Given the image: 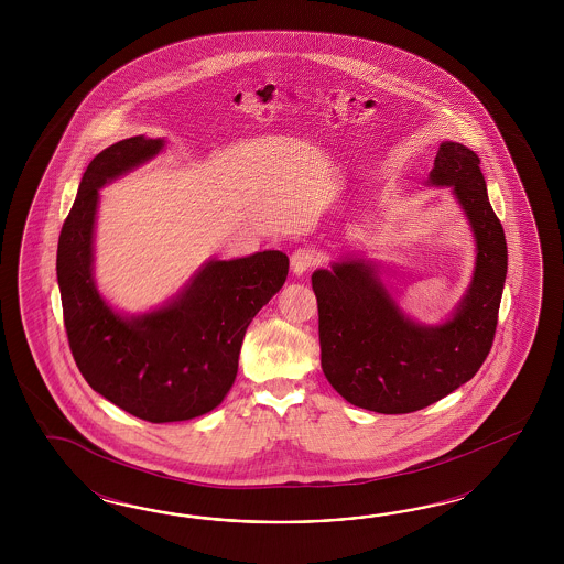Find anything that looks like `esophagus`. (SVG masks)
Returning <instances> with one entry per match:
<instances>
[{"mask_svg":"<svg viewBox=\"0 0 564 564\" xmlns=\"http://www.w3.org/2000/svg\"><path fill=\"white\" fill-rule=\"evenodd\" d=\"M321 264V254L312 248H297L291 254V269L295 274H304L312 269H316Z\"/></svg>","mask_w":564,"mask_h":564,"instance_id":"34e87169","label":"esophagus"}]
</instances>
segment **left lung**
I'll return each instance as SVG.
<instances>
[{
	"label": "left lung",
	"mask_w": 564,
	"mask_h": 564,
	"mask_svg": "<svg viewBox=\"0 0 564 564\" xmlns=\"http://www.w3.org/2000/svg\"><path fill=\"white\" fill-rule=\"evenodd\" d=\"M430 184L453 188L478 243L471 288L448 323L420 326L403 318L364 260L312 274L323 370L333 389L361 410H424L471 380L495 343L509 254L478 154L443 142Z\"/></svg>",
	"instance_id": "left-lung-1"
}]
</instances>
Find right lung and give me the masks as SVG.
<instances>
[{
	"label": "right lung",
	"mask_w": 564,
	"mask_h": 564,
	"mask_svg": "<svg viewBox=\"0 0 564 564\" xmlns=\"http://www.w3.org/2000/svg\"><path fill=\"white\" fill-rule=\"evenodd\" d=\"M163 147L126 138L86 167L59 234L57 283L69 351L86 382L120 410L165 424L215 410L238 375L239 347L258 310L290 273L279 250L208 262L170 306L121 318L93 283V225L99 188Z\"/></svg>",
	"instance_id": "obj_1"
}]
</instances>
